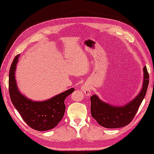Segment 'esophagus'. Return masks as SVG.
Instances as JSON below:
<instances>
[{
    "label": "esophagus",
    "instance_id": "esophagus-1",
    "mask_svg": "<svg viewBox=\"0 0 154 154\" xmlns=\"http://www.w3.org/2000/svg\"><path fill=\"white\" fill-rule=\"evenodd\" d=\"M81 90L87 96H90V94H91V89H90V86L88 85H86V84L82 85Z\"/></svg>",
    "mask_w": 154,
    "mask_h": 154
}]
</instances>
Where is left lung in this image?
Listing matches in <instances>:
<instances>
[{
  "label": "left lung",
  "mask_w": 154,
  "mask_h": 154,
  "mask_svg": "<svg viewBox=\"0 0 154 154\" xmlns=\"http://www.w3.org/2000/svg\"><path fill=\"white\" fill-rule=\"evenodd\" d=\"M144 82L141 92L131 102L124 106H113L102 102L95 94L90 97L91 115L100 125L106 128H122L134 119L141 103L146 95L149 76L146 66H144Z\"/></svg>",
  "instance_id": "left-lung-1"
}]
</instances>
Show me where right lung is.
Masks as SVG:
<instances>
[{"label": "right lung", "mask_w": 154, "mask_h": 154, "mask_svg": "<svg viewBox=\"0 0 154 154\" xmlns=\"http://www.w3.org/2000/svg\"><path fill=\"white\" fill-rule=\"evenodd\" d=\"M20 54L14 57L9 72V93L10 100L22 119L29 127L38 131L52 129L64 116L66 106L64 100L74 91L71 88L44 102H33L19 91L15 80V69Z\"/></svg>", "instance_id": "obj_1"}]
</instances>
